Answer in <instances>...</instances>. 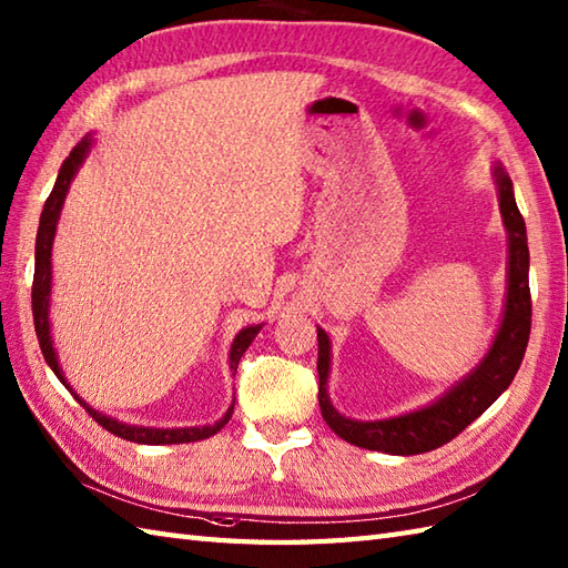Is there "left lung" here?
Wrapping results in <instances>:
<instances>
[{
    "instance_id": "obj_1",
    "label": "left lung",
    "mask_w": 568,
    "mask_h": 568,
    "mask_svg": "<svg viewBox=\"0 0 568 568\" xmlns=\"http://www.w3.org/2000/svg\"><path fill=\"white\" fill-rule=\"evenodd\" d=\"M491 179L498 193L500 220L508 234V268H506V305L496 336L484 358L471 371L445 389L438 399L416 408V412L358 420L348 418L328 399V373H332V341L324 328L316 326L320 338V406L322 416L338 438L351 445L387 455H420L450 443L471 420H477L516 377L530 338V252H527L525 220L513 195V181L506 169L494 164Z\"/></svg>"
}]
</instances>
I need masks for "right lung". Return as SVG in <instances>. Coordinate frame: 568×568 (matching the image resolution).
I'll use <instances>...</instances> for the list:
<instances>
[{
    "mask_svg": "<svg viewBox=\"0 0 568 568\" xmlns=\"http://www.w3.org/2000/svg\"><path fill=\"white\" fill-rule=\"evenodd\" d=\"M91 144H94V135H84L74 144V150L70 152L68 160L62 162L55 186H52L48 201L43 205L41 213V224H38V236H36V273H33V322H36V334H38V344H41V351L45 355V363L50 365V371L58 375L64 387L72 392V397L82 404L89 416L97 420L99 426H103L109 433L118 435V438L130 440V443H140V445H179V443H195V440H205L210 435H215L224 424L232 418L234 412V402L230 404L227 412L220 420H215L213 426H191V428H150V426H133V424H123V420L105 416L97 412L94 406H89L79 394L70 387L68 377H64L55 346H52V334H50V293H52V242H55V232H58V222L60 213L64 205V197H68L70 183L74 181L79 166L84 164V160L91 152ZM263 324H252L242 328L240 334L234 336L232 348H230V371L232 375L236 373V365H240L242 355L246 348L252 346V341L261 332Z\"/></svg>",
    "mask_w": 568,
    "mask_h": 568,
    "instance_id": "add662e5",
    "label": "right lung"
}]
</instances>
